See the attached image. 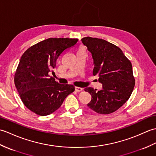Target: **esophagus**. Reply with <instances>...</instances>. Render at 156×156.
<instances>
[{
	"instance_id": "34e87169",
	"label": "esophagus",
	"mask_w": 156,
	"mask_h": 156,
	"mask_svg": "<svg viewBox=\"0 0 156 156\" xmlns=\"http://www.w3.org/2000/svg\"><path fill=\"white\" fill-rule=\"evenodd\" d=\"M82 90H83V88H82L78 87H75V90H76V92H80V91H82Z\"/></svg>"
}]
</instances>
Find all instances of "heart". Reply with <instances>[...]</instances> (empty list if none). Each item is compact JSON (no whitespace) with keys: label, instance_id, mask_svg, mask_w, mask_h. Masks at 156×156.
I'll list each match as a JSON object with an SVG mask.
<instances>
[{"label":"heart","instance_id":"obj_1","mask_svg":"<svg viewBox=\"0 0 156 156\" xmlns=\"http://www.w3.org/2000/svg\"><path fill=\"white\" fill-rule=\"evenodd\" d=\"M78 52H84V49L82 47L79 48L78 49Z\"/></svg>","mask_w":156,"mask_h":156}]
</instances>
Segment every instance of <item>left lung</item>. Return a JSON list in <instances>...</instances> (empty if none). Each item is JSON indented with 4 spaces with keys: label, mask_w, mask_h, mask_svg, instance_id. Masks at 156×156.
I'll return each mask as SVG.
<instances>
[{
    "label": "left lung",
    "mask_w": 156,
    "mask_h": 156,
    "mask_svg": "<svg viewBox=\"0 0 156 156\" xmlns=\"http://www.w3.org/2000/svg\"><path fill=\"white\" fill-rule=\"evenodd\" d=\"M81 41L92 54L93 75H98V82L102 84L98 91L91 87L84 88L92 96L88 107L99 114H111L128 101L133 90L131 63L120 48L104 39L86 37Z\"/></svg>",
    "instance_id": "1"
}]
</instances>
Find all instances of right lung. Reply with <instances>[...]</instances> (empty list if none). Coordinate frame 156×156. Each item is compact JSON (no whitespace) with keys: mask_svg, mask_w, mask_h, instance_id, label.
<instances>
[{"mask_svg":"<svg viewBox=\"0 0 156 156\" xmlns=\"http://www.w3.org/2000/svg\"><path fill=\"white\" fill-rule=\"evenodd\" d=\"M78 39L49 38L28 48L20 59L15 85L23 104L40 116L53 113L75 90L72 84H60L49 78L58 58L73 47Z\"/></svg>","mask_w":156,"mask_h":156,"instance_id":"obj_1","label":"right lung"}]
</instances>
